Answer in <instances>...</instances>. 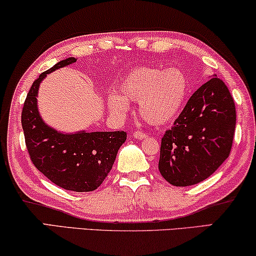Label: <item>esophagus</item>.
Masks as SVG:
<instances>
[{
	"mask_svg": "<svg viewBox=\"0 0 256 256\" xmlns=\"http://www.w3.org/2000/svg\"><path fill=\"white\" fill-rule=\"evenodd\" d=\"M133 136H134L136 139H145L147 136L142 131H136V132H133Z\"/></svg>",
	"mask_w": 256,
	"mask_h": 256,
	"instance_id": "esophagus-1",
	"label": "esophagus"
}]
</instances>
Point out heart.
I'll use <instances>...</instances> for the list:
<instances>
[{
	"label": "heart",
	"mask_w": 256,
	"mask_h": 256,
	"mask_svg": "<svg viewBox=\"0 0 256 256\" xmlns=\"http://www.w3.org/2000/svg\"><path fill=\"white\" fill-rule=\"evenodd\" d=\"M189 78L180 68L139 67L120 82L122 95L110 92L108 108L117 116L130 109L128 100L139 102V112L147 123L164 125L178 117L189 95Z\"/></svg>",
	"instance_id": "heart-1"
}]
</instances>
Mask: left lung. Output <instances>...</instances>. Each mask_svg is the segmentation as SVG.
Instances as JSON below:
<instances>
[{
  "mask_svg": "<svg viewBox=\"0 0 256 256\" xmlns=\"http://www.w3.org/2000/svg\"><path fill=\"white\" fill-rule=\"evenodd\" d=\"M236 106L217 75L192 94L161 139L159 170L175 186L204 181L228 159L236 131Z\"/></svg>",
  "mask_w": 256,
  "mask_h": 256,
  "instance_id": "1",
  "label": "left lung"
}]
</instances>
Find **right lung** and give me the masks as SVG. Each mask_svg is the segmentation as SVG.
<instances>
[{"label": "right lung", "mask_w": 256, "mask_h": 256, "mask_svg": "<svg viewBox=\"0 0 256 256\" xmlns=\"http://www.w3.org/2000/svg\"><path fill=\"white\" fill-rule=\"evenodd\" d=\"M75 61V58L59 61L32 84L22 111V128L28 156L39 172L60 188L87 192L106 180L126 132L61 133L44 123L37 106L39 84L48 74Z\"/></svg>", "instance_id": "obj_1"}]
</instances>
